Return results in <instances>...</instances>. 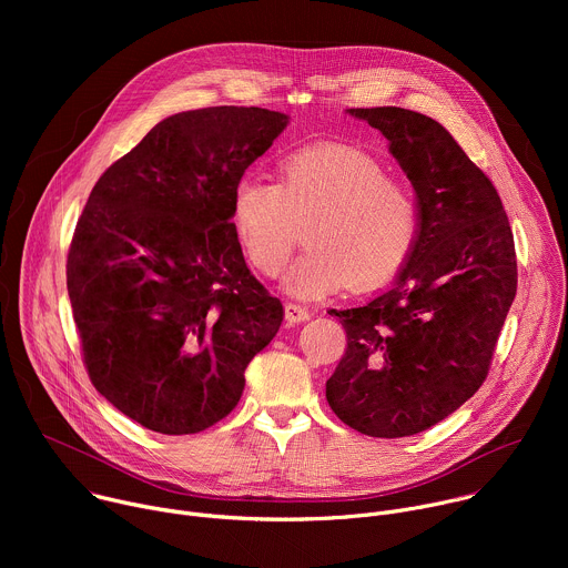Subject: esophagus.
I'll return each instance as SVG.
<instances>
[{
    "instance_id": "34e87169",
    "label": "esophagus",
    "mask_w": 568,
    "mask_h": 568,
    "mask_svg": "<svg viewBox=\"0 0 568 568\" xmlns=\"http://www.w3.org/2000/svg\"><path fill=\"white\" fill-rule=\"evenodd\" d=\"M285 318L290 323H301V321H307L310 318V310L298 305V303H285Z\"/></svg>"
}]
</instances>
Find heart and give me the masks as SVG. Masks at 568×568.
I'll list each match as a JSON object with an SVG mask.
<instances>
[{
	"instance_id": "heart-1",
	"label": "heart",
	"mask_w": 568,
	"mask_h": 568,
	"mask_svg": "<svg viewBox=\"0 0 568 568\" xmlns=\"http://www.w3.org/2000/svg\"><path fill=\"white\" fill-rule=\"evenodd\" d=\"M231 224L247 261L278 276L301 242L307 254L283 281L296 298H321L348 283L371 290L407 261L420 226L414 191L388 180L371 154L316 145L287 154L278 184L245 178L233 189Z\"/></svg>"
}]
</instances>
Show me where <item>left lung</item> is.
Wrapping results in <instances>:
<instances>
[{
    "mask_svg": "<svg viewBox=\"0 0 568 568\" xmlns=\"http://www.w3.org/2000/svg\"><path fill=\"white\" fill-rule=\"evenodd\" d=\"M409 178L420 226L393 287L339 316L348 348L326 382L331 409L373 438L420 434L483 379L517 294L515 240L493 182L434 119L353 108Z\"/></svg>",
    "mask_w": 568,
    "mask_h": 568,
    "instance_id": "obj_1",
    "label": "left lung"
}]
</instances>
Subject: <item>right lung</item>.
I'll list each match as a JSON object with an SVG mask.
<instances>
[{"label": "right lung", "instance_id": "1", "mask_svg": "<svg viewBox=\"0 0 568 568\" xmlns=\"http://www.w3.org/2000/svg\"><path fill=\"white\" fill-rule=\"evenodd\" d=\"M287 123L233 105L159 121L101 175L75 224L67 292L85 368L145 429L220 423L281 328L283 305L242 256L231 200Z\"/></svg>", "mask_w": 568, "mask_h": 568}]
</instances>
